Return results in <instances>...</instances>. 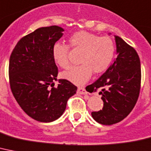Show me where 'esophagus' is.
<instances>
[{"instance_id":"esophagus-1","label":"esophagus","mask_w":151,"mask_h":151,"mask_svg":"<svg viewBox=\"0 0 151 151\" xmlns=\"http://www.w3.org/2000/svg\"><path fill=\"white\" fill-rule=\"evenodd\" d=\"M77 92H78V94H81V95H86V94H88V92H87L86 90L84 89V88H82V87H79V88H78Z\"/></svg>"}]
</instances>
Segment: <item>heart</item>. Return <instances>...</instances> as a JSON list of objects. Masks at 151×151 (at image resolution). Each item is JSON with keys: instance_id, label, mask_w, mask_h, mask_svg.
I'll list each match as a JSON object with an SVG mask.
<instances>
[{"instance_id": "b5f03b06", "label": "heart", "mask_w": 151, "mask_h": 151, "mask_svg": "<svg viewBox=\"0 0 151 151\" xmlns=\"http://www.w3.org/2000/svg\"><path fill=\"white\" fill-rule=\"evenodd\" d=\"M69 43L73 50L81 51V65L70 67L62 73V78L73 84L81 85L90 79L92 72L101 73L111 64L115 55V43L108 36L99 37L92 33L80 31L69 38ZM70 46L56 42L52 45V56L59 67L66 69L70 65Z\"/></svg>"}]
</instances>
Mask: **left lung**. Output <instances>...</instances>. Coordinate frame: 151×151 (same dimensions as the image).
Returning <instances> with one entry per match:
<instances>
[{
  "instance_id": "left-lung-1",
  "label": "left lung",
  "mask_w": 151,
  "mask_h": 151,
  "mask_svg": "<svg viewBox=\"0 0 151 151\" xmlns=\"http://www.w3.org/2000/svg\"><path fill=\"white\" fill-rule=\"evenodd\" d=\"M116 37L117 57L102 75L91 84L92 91L101 88L102 110L92 111L99 123L112 125L130 113L139 95L141 83L140 60L137 51L119 36Z\"/></svg>"
}]
</instances>
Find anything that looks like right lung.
<instances>
[{
	"instance_id": "right-lung-1",
	"label": "right lung",
	"mask_w": 151,
	"mask_h": 151,
	"mask_svg": "<svg viewBox=\"0 0 151 151\" xmlns=\"http://www.w3.org/2000/svg\"><path fill=\"white\" fill-rule=\"evenodd\" d=\"M61 27H42L22 37L9 60V82L14 99L25 113L36 121L52 122L60 118L67 100L78 88L66 79L59 80L52 56V45L63 35Z\"/></svg>"
}]
</instances>
